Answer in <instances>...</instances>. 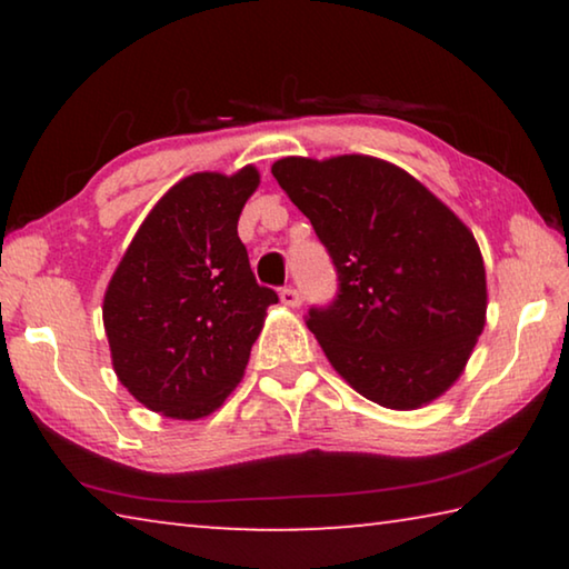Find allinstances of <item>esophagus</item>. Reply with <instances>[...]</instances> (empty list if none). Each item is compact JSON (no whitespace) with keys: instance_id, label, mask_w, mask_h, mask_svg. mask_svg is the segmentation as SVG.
Instances as JSON below:
<instances>
[{"instance_id":"esophagus-1","label":"esophagus","mask_w":569,"mask_h":569,"mask_svg":"<svg viewBox=\"0 0 569 569\" xmlns=\"http://www.w3.org/2000/svg\"><path fill=\"white\" fill-rule=\"evenodd\" d=\"M281 301H283L286 306L296 308V306H301L303 296H301V291H298V288H293V286H286V288H281Z\"/></svg>"}]
</instances>
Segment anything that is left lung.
Returning a JSON list of instances; mask_svg holds the SVG:
<instances>
[{"instance_id":"obj_1","label":"left lung","mask_w":569,"mask_h":569,"mask_svg":"<svg viewBox=\"0 0 569 569\" xmlns=\"http://www.w3.org/2000/svg\"><path fill=\"white\" fill-rule=\"evenodd\" d=\"M273 178L336 268L306 326L361 397L417 409L459 379L485 329V263L469 228L409 172L369 156L283 158Z\"/></svg>"}]
</instances>
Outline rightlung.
Returning a JSON list of instances; mask_svg holds the SVG:
<instances>
[{
    "instance_id": "right-lung-1",
    "label": "right lung",
    "mask_w": 569,
    "mask_h": 569,
    "mask_svg": "<svg viewBox=\"0 0 569 569\" xmlns=\"http://www.w3.org/2000/svg\"><path fill=\"white\" fill-rule=\"evenodd\" d=\"M258 170L196 172L172 186L104 293L102 319L122 387L172 419L216 411L246 371L273 288L258 286L238 218Z\"/></svg>"
}]
</instances>
